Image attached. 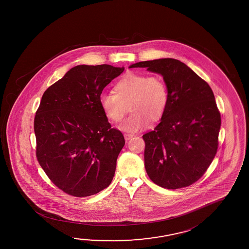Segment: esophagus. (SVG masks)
I'll return each mask as SVG.
<instances>
[{
    "instance_id": "34e87169",
    "label": "esophagus",
    "mask_w": 249,
    "mask_h": 249,
    "mask_svg": "<svg viewBox=\"0 0 249 249\" xmlns=\"http://www.w3.org/2000/svg\"><path fill=\"white\" fill-rule=\"evenodd\" d=\"M133 136H134V135H133V134H128V133H126V134H124V138H125V140H126V141H128L129 139H131Z\"/></svg>"
}]
</instances>
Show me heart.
Masks as SVG:
<instances>
[{
  "label": "heart",
  "instance_id": "heart-1",
  "mask_svg": "<svg viewBox=\"0 0 249 249\" xmlns=\"http://www.w3.org/2000/svg\"><path fill=\"white\" fill-rule=\"evenodd\" d=\"M113 93H102L99 105L105 115L113 122L122 121L127 111L128 117L120 128L126 132H137L163 116L169 102L168 89L160 75H147L128 72L113 87Z\"/></svg>",
  "mask_w": 249,
  "mask_h": 249
}]
</instances>
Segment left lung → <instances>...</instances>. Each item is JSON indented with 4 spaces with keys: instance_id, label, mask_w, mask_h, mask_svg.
<instances>
[{
    "instance_id": "obj_1",
    "label": "left lung",
    "mask_w": 249,
    "mask_h": 249,
    "mask_svg": "<svg viewBox=\"0 0 249 249\" xmlns=\"http://www.w3.org/2000/svg\"><path fill=\"white\" fill-rule=\"evenodd\" d=\"M131 68L162 75L169 96L159 125L142 136L147 174L161 188L190 186L206 172L217 150L221 117L213 91L178 60L140 61Z\"/></svg>"
}]
</instances>
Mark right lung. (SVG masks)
Wrapping results in <instances>:
<instances>
[{
	"mask_svg": "<svg viewBox=\"0 0 249 249\" xmlns=\"http://www.w3.org/2000/svg\"><path fill=\"white\" fill-rule=\"evenodd\" d=\"M124 67L77 65L44 92L34 119L36 155L53 183L73 196H89L113 180L125 144L99 105L104 88Z\"/></svg>",
	"mask_w": 249,
	"mask_h": 249,
	"instance_id": "right-lung-1",
	"label": "right lung"
}]
</instances>
